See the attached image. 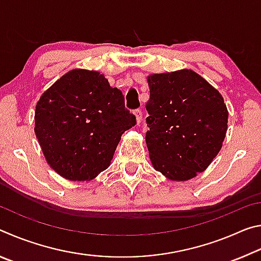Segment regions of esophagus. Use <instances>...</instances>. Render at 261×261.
Returning a JSON list of instances; mask_svg holds the SVG:
<instances>
[{"label":"esophagus","mask_w":261,"mask_h":261,"mask_svg":"<svg viewBox=\"0 0 261 261\" xmlns=\"http://www.w3.org/2000/svg\"><path fill=\"white\" fill-rule=\"evenodd\" d=\"M134 114H135V116H136V120H137V123H139L141 122V120H143V112H141V109H136L135 112H134Z\"/></svg>","instance_id":"obj_1"}]
</instances>
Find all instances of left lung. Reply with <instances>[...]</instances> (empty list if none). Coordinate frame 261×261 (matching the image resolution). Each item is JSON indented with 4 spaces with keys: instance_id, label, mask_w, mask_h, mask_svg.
Returning <instances> with one entry per match:
<instances>
[{
    "instance_id": "left-lung-1",
    "label": "left lung",
    "mask_w": 261,
    "mask_h": 261,
    "mask_svg": "<svg viewBox=\"0 0 261 261\" xmlns=\"http://www.w3.org/2000/svg\"><path fill=\"white\" fill-rule=\"evenodd\" d=\"M146 145L154 169L171 180H188L218 155L227 132L222 95L192 70L147 78Z\"/></svg>"
}]
</instances>
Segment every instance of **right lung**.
Instances as JSON below:
<instances>
[{
    "label": "right lung",
    "instance_id": "1",
    "mask_svg": "<svg viewBox=\"0 0 261 261\" xmlns=\"http://www.w3.org/2000/svg\"><path fill=\"white\" fill-rule=\"evenodd\" d=\"M34 121L48 165L62 177L82 182L107 169L136 116L103 74L74 69L41 95Z\"/></svg>",
    "mask_w": 261,
    "mask_h": 261
}]
</instances>
